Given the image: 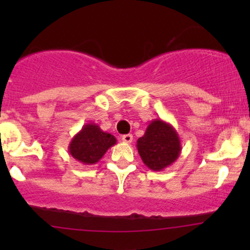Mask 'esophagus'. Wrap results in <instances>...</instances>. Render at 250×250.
I'll list each match as a JSON object with an SVG mask.
<instances>
[{"label": "esophagus", "mask_w": 250, "mask_h": 250, "mask_svg": "<svg viewBox=\"0 0 250 250\" xmlns=\"http://www.w3.org/2000/svg\"><path fill=\"white\" fill-rule=\"evenodd\" d=\"M122 141L125 143H131L133 141V135L131 134H125L122 136Z\"/></svg>", "instance_id": "34e87169"}]
</instances>
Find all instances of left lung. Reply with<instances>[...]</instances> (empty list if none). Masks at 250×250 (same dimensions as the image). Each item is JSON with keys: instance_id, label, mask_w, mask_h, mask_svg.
Instances as JSON below:
<instances>
[{"instance_id": "1", "label": "left lung", "mask_w": 250, "mask_h": 250, "mask_svg": "<svg viewBox=\"0 0 250 250\" xmlns=\"http://www.w3.org/2000/svg\"><path fill=\"white\" fill-rule=\"evenodd\" d=\"M136 148L143 163L154 171H161L173 165L182 150L177 131L161 119L149 123L145 135L137 140Z\"/></svg>"}]
</instances>
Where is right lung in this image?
Here are the masks:
<instances>
[{"label":"right lung","mask_w":250,"mask_h":250,"mask_svg":"<svg viewBox=\"0 0 250 250\" xmlns=\"http://www.w3.org/2000/svg\"><path fill=\"white\" fill-rule=\"evenodd\" d=\"M116 145V137L103 131L96 123H87L71 139L68 151L82 165H96L110 147Z\"/></svg>","instance_id":"1"}]
</instances>
